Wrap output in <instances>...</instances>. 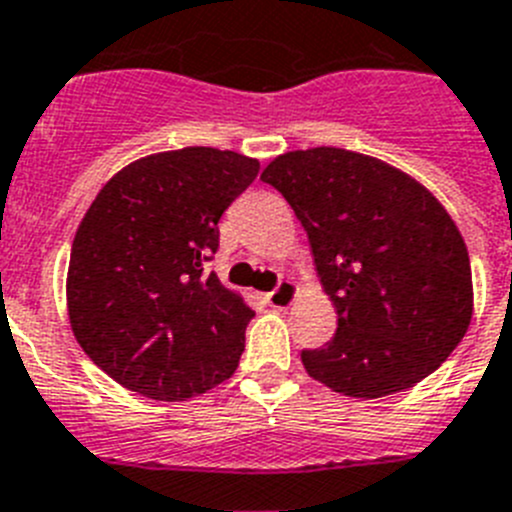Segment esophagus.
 <instances>
[{
  "mask_svg": "<svg viewBox=\"0 0 512 512\" xmlns=\"http://www.w3.org/2000/svg\"><path fill=\"white\" fill-rule=\"evenodd\" d=\"M296 293H299V286L293 281H283L281 286L275 288V291H270L265 299H268V304L273 306V309H288V306L293 304V299H296Z\"/></svg>",
  "mask_w": 512,
  "mask_h": 512,
  "instance_id": "obj_1",
  "label": "esophagus"
}]
</instances>
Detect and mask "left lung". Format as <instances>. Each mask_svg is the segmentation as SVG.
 <instances>
[{"mask_svg":"<svg viewBox=\"0 0 512 512\" xmlns=\"http://www.w3.org/2000/svg\"><path fill=\"white\" fill-rule=\"evenodd\" d=\"M304 226L337 332L304 350L311 379L379 399L446 361L474 311L464 237L441 201L407 172L368 154L317 146L262 170Z\"/></svg>","mask_w":512,"mask_h":512,"instance_id":"1","label":"left lung"}]
</instances>
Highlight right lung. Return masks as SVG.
<instances>
[{"label":"right lung","instance_id":"right-lung-1","mask_svg":"<svg viewBox=\"0 0 512 512\" xmlns=\"http://www.w3.org/2000/svg\"><path fill=\"white\" fill-rule=\"evenodd\" d=\"M257 170L237 151L185 146L136 159L97 193L71 244L66 306L110 379L182 402L237 371L255 311L203 265Z\"/></svg>","mask_w":512,"mask_h":512}]
</instances>
